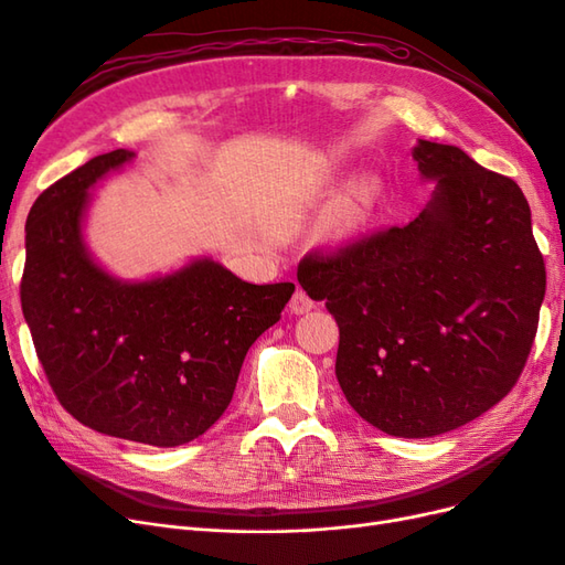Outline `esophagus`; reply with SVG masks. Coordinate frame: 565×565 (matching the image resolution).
I'll return each mask as SVG.
<instances>
[{"label":"esophagus","mask_w":565,"mask_h":565,"mask_svg":"<svg viewBox=\"0 0 565 565\" xmlns=\"http://www.w3.org/2000/svg\"><path fill=\"white\" fill-rule=\"evenodd\" d=\"M311 309H316V301L309 295H306L303 289H297L292 299H289V311L301 316V313H309Z\"/></svg>","instance_id":"34e87169"}]
</instances>
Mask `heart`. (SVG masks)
Returning <instances> with one entry per match:
<instances>
[{
    "label": "heart",
    "instance_id": "b5f03b06",
    "mask_svg": "<svg viewBox=\"0 0 565 565\" xmlns=\"http://www.w3.org/2000/svg\"><path fill=\"white\" fill-rule=\"evenodd\" d=\"M377 195L380 183L374 179L355 181L349 191L332 204V210L328 214V228L334 235L355 233L367 221L374 202H377Z\"/></svg>",
    "mask_w": 565,
    "mask_h": 565
}]
</instances>
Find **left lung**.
<instances>
[{
    "instance_id": "obj_1",
    "label": "left lung",
    "mask_w": 565,
    "mask_h": 565,
    "mask_svg": "<svg viewBox=\"0 0 565 565\" xmlns=\"http://www.w3.org/2000/svg\"><path fill=\"white\" fill-rule=\"evenodd\" d=\"M434 198L407 226L311 249L297 280L337 324V380L351 407L398 438L481 417L514 388L546 289L519 183L465 150L419 141Z\"/></svg>"
}]
</instances>
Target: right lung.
Returning a JSON list of instances; mask_svg holds the SVG:
<instances>
[{
  "label": "right lung",
  "mask_w": 565,
  "mask_h": 565,
  "mask_svg": "<svg viewBox=\"0 0 565 565\" xmlns=\"http://www.w3.org/2000/svg\"><path fill=\"white\" fill-rule=\"evenodd\" d=\"M131 158H92L32 204L21 306L67 413L98 434L174 448L224 415L249 347L295 285H252L210 259L148 282L110 278L84 249L82 214L89 185Z\"/></svg>",
  "instance_id": "add662e5"
}]
</instances>
